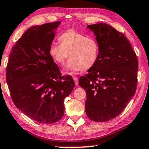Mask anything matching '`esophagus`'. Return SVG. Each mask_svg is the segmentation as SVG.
<instances>
[{
    "mask_svg": "<svg viewBox=\"0 0 149 149\" xmlns=\"http://www.w3.org/2000/svg\"><path fill=\"white\" fill-rule=\"evenodd\" d=\"M73 79H74L75 84H76V85H78V84H79V79H78V78L76 77H73Z\"/></svg>",
    "mask_w": 149,
    "mask_h": 149,
    "instance_id": "1",
    "label": "esophagus"
}]
</instances>
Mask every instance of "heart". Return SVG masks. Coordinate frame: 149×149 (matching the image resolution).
Here are the masks:
<instances>
[{"label": "heart", "mask_w": 149, "mask_h": 149, "mask_svg": "<svg viewBox=\"0 0 149 149\" xmlns=\"http://www.w3.org/2000/svg\"><path fill=\"white\" fill-rule=\"evenodd\" d=\"M58 40L59 45L52 44L49 47L50 55L58 65H63L68 56L67 69L77 72L89 69L97 62L99 47L94 38L68 30L58 36Z\"/></svg>", "instance_id": "1"}]
</instances>
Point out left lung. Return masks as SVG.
Here are the masks:
<instances>
[{
  "mask_svg": "<svg viewBox=\"0 0 149 149\" xmlns=\"http://www.w3.org/2000/svg\"><path fill=\"white\" fill-rule=\"evenodd\" d=\"M88 28L95 33L99 52L96 63L79 84L86 93V115L105 122L119 115L135 94L139 62L123 33L102 22Z\"/></svg>",
  "mask_w": 149,
  "mask_h": 149,
  "instance_id": "1",
  "label": "left lung"
}]
</instances>
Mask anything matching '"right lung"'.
Masks as SVG:
<instances>
[{
  "instance_id": "add662e5",
  "label": "right lung",
  "mask_w": 149,
  "mask_h": 149,
  "mask_svg": "<svg viewBox=\"0 0 149 149\" xmlns=\"http://www.w3.org/2000/svg\"><path fill=\"white\" fill-rule=\"evenodd\" d=\"M61 22L29 29L13 46L6 69V79L14 104L36 122L52 124L64 115V100L74 82L63 76L49 54L54 30Z\"/></svg>"
}]
</instances>
